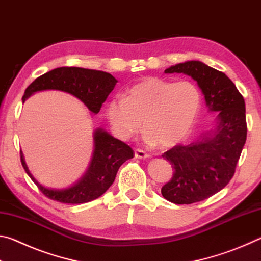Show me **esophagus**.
I'll use <instances>...</instances> for the list:
<instances>
[{
  "label": "esophagus",
  "instance_id": "1",
  "mask_svg": "<svg viewBox=\"0 0 261 261\" xmlns=\"http://www.w3.org/2000/svg\"><path fill=\"white\" fill-rule=\"evenodd\" d=\"M135 158H137V159H147V158H149V155L148 154L145 152V151H143V149H136L135 151Z\"/></svg>",
  "mask_w": 261,
  "mask_h": 261
}]
</instances>
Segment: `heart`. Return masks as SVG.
I'll use <instances>...</instances> for the list:
<instances>
[{
	"label": "heart",
	"instance_id": "obj_1",
	"mask_svg": "<svg viewBox=\"0 0 261 261\" xmlns=\"http://www.w3.org/2000/svg\"><path fill=\"white\" fill-rule=\"evenodd\" d=\"M201 93L190 81L146 78L125 91L123 98L106 105V117L115 136L127 140L143 129L148 144L174 146L187 137L197 121Z\"/></svg>",
	"mask_w": 261,
	"mask_h": 261
}]
</instances>
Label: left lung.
Wrapping results in <instances>:
<instances>
[{"mask_svg":"<svg viewBox=\"0 0 261 261\" xmlns=\"http://www.w3.org/2000/svg\"><path fill=\"white\" fill-rule=\"evenodd\" d=\"M165 73H184L197 82L208 112L218 113L214 125L189 145L163 153L173 177L161 189L163 198L177 205L201 201L221 191L235 174L246 141L244 98L223 72L200 61L171 65Z\"/></svg>","mask_w":261,"mask_h":261,"instance_id":"8db88e82","label":"left lung"}]
</instances>
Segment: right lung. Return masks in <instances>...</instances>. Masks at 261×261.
<instances>
[{"mask_svg":"<svg viewBox=\"0 0 261 261\" xmlns=\"http://www.w3.org/2000/svg\"><path fill=\"white\" fill-rule=\"evenodd\" d=\"M116 83L117 81L112 74L100 70L62 67L35 79L25 90L23 102L37 92L56 90L76 96L91 113L98 114ZM93 139L94 151L86 173L67 189H49L39 183L30 173L23 153L20 152L21 165L31 179L50 199L64 204H84L92 201L102 196L114 183L118 168L135 156L130 146L114 138L103 129H96Z\"/></svg>","mask_w":261,"mask_h":261,"instance_id":"add662e5","label":"right lung"}]
</instances>
